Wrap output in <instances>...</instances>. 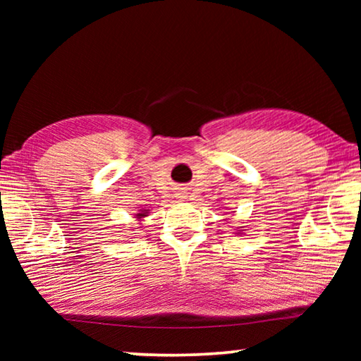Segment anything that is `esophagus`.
<instances>
[{"mask_svg": "<svg viewBox=\"0 0 361 361\" xmlns=\"http://www.w3.org/2000/svg\"><path fill=\"white\" fill-rule=\"evenodd\" d=\"M180 197H185V195H180Z\"/></svg>", "mask_w": 361, "mask_h": 361, "instance_id": "1", "label": "esophagus"}]
</instances>
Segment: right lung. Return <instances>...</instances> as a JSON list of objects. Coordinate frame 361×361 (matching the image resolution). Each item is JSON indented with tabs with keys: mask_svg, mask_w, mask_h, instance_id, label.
I'll return each instance as SVG.
<instances>
[{
	"mask_svg": "<svg viewBox=\"0 0 361 361\" xmlns=\"http://www.w3.org/2000/svg\"><path fill=\"white\" fill-rule=\"evenodd\" d=\"M148 213H149V210H140L138 213H135V218L138 219V221H142L143 218L148 216Z\"/></svg>",
	"mask_w": 361,
	"mask_h": 361,
	"instance_id": "right-lung-1",
	"label": "right lung"
}]
</instances>
